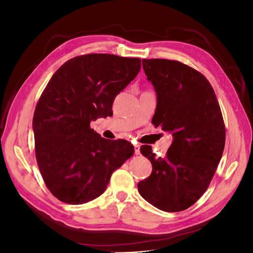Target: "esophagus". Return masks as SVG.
Masks as SVG:
<instances>
[{"mask_svg":"<svg viewBox=\"0 0 253 253\" xmlns=\"http://www.w3.org/2000/svg\"><path fill=\"white\" fill-rule=\"evenodd\" d=\"M134 152H135L136 155H139L140 154V147H139L138 144H135L134 145Z\"/></svg>","mask_w":253,"mask_h":253,"instance_id":"1","label":"esophagus"}]
</instances>
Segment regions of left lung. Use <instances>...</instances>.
<instances>
[{
	"label": "left lung",
	"mask_w": 253,
	"mask_h": 253,
	"mask_svg": "<svg viewBox=\"0 0 253 253\" xmlns=\"http://www.w3.org/2000/svg\"><path fill=\"white\" fill-rule=\"evenodd\" d=\"M142 67L157 96L152 124L171 133L173 142L165 157L150 145L140 148L153 169L138 191L159 210H186L208 189L223 155V115L210 82L194 68L167 59H143Z\"/></svg>",
	"instance_id": "left-lung-1"
}]
</instances>
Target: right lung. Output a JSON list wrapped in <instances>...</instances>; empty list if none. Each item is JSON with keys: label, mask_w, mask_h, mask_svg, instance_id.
Wrapping results in <instances>:
<instances>
[{"label": "right lung", "mask_w": 253, "mask_h": 253, "mask_svg": "<svg viewBox=\"0 0 253 253\" xmlns=\"http://www.w3.org/2000/svg\"><path fill=\"white\" fill-rule=\"evenodd\" d=\"M140 66L139 58L89 53L66 61L52 75L37 103L33 128L39 170L59 201L95 200L112 173L134 154L131 142L102 138L89 126L113 114L115 98Z\"/></svg>", "instance_id": "add662e5"}]
</instances>
